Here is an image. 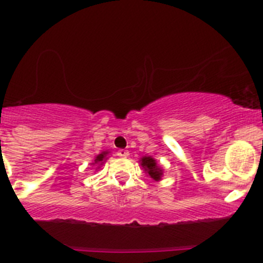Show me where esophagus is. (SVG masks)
<instances>
[{"mask_svg": "<svg viewBox=\"0 0 263 263\" xmlns=\"http://www.w3.org/2000/svg\"><path fill=\"white\" fill-rule=\"evenodd\" d=\"M117 155L120 157H127L129 155V153L127 150H118V153H117Z\"/></svg>", "mask_w": 263, "mask_h": 263, "instance_id": "34e87169", "label": "esophagus"}]
</instances>
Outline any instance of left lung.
I'll use <instances>...</instances> for the list:
<instances>
[{"label":"left lung","mask_w":263,"mask_h":263,"mask_svg":"<svg viewBox=\"0 0 263 263\" xmlns=\"http://www.w3.org/2000/svg\"><path fill=\"white\" fill-rule=\"evenodd\" d=\"M140 165L142 166L147 176H150L154 181H160L164 176V168L155 160L153 156H142L140 159Z\"/></svg>","instance_id":"8db88e82"}]
</instances>
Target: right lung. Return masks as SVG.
<instances>
[{"label":"right lung","mask_w":263,"mask_h":263,"mask_svg":"<svg viewBox=\"0 0 263 263\" xmlns=\"http://www.w3.org/2000/svg\"><path fill=\"white\" fill-rule=\"evenodd\" d=\"M108 155H109V151H103V153L98 154L97 156L95 157V161L92 162V165H96L97 168H99L102 166V165L106 162V160L108 159ZM96 168V170H97Z\"/></svg>","instance_id":"obj_1"}]
</instances>
